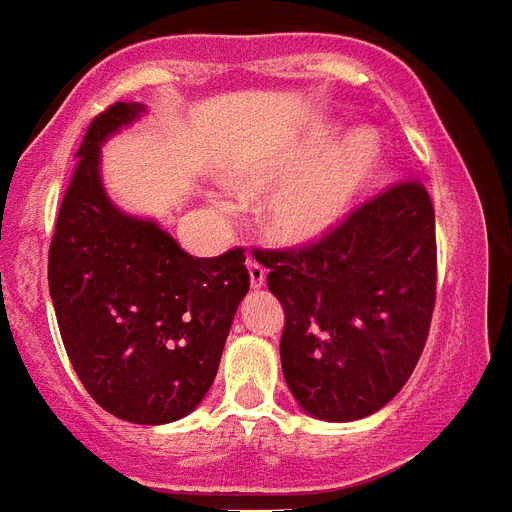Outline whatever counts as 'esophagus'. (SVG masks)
<instances>
[{
	"instance_id": "1",
	"label": "esophagus",
	"mask_w": 512,
	"mask_h": 512,
	"mask_svg": "<svg viewBox=\"0 0 512 512\" xmlns=\"http://www.w3.org/2000/svg\"><path fill=\"white\" fill-rule=\"evenodd\" d=\"M248 274H251V285L261 287L266 282V269L256 259H248Z\"/></svg>"
}]
</instances>
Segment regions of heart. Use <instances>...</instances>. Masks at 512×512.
I'll list each match as a JSON object with an SVG mask.
<instances>
[{
    "instance_id": "1",
    "label": "heart",
    "mask_w": 512,
    "mask_h": 512,
    "mask_svg": "<svg viewBox=\"0 0 512 512\" xmlns=\"http://www.w3.org/2000/svg\"><path fill=\"white\" fill-rule=\"evenodd\" d=\"M335 143V130L319 128L282 156L269 172V180H293L266 206V230L280 243H311L322 238L329 227L348 209L358 185L371 175L377 164V138L366 130H356L323 158ZM324 159L323 163L321 159ZM323 164L320 165L318 162ZM320 165L319 168L315 164Z\"/></svg>"
}]
</instances>
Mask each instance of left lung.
<instances>
[{"label": "left lung", "instance_id": "1", "mask_svg": "<svg viewBox=\"0 0 512 512\" xmlns=\"http://www.w3.org/2000/svg\"><path fill=\"white\" fill-rule=\"evenodd\" d=\"M261 264L285 311L282 374L303 411L356 421L403 390L437 301L434 206L424 183L390 185L319 240L266 251Z\"/></svg>", "mask_w": 512, "mask_h": 512}]
</instances>
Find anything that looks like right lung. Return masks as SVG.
Instances as JSON below:
<instances>
[{
	"label": "right lung",
	"mask_w": 512,
	"mask_h": 512,
	"mask_svg": "<svg viewBox=\"0 0 512 512\" xmlns=\"http://www.w3.org/2000/svg\"><path fill=\"white\" fill-rule=\"evenodd\" d=\"M141 112L114 101L88 125L49 246V293L88 395L122 421L167 424L209 392L251 274L243 248L193 259L156 222L114 209L99 146Z\"/></svg>",
	"instance_id": "add662e5"
}]
</instances>
